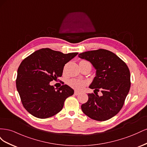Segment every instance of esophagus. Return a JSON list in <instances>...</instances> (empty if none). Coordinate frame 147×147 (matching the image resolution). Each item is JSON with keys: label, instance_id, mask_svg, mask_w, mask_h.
Here are the masks:
<instances>
[{"label": "esophagus", "instance_id": "obj_1", "mask_svg": "<svg viewBox=\"0 0 147 147\" xmlns=\"http://www.w3.org/2000/svg\"><path fill=\"white\" fill-rule=\"evenodd\" d=\"M74 94H75V95L77 96V95H79L80 94V92L79 91H74Z\"/></svg>", "mask_w": 147, "mask_h": 147}]
</instances>
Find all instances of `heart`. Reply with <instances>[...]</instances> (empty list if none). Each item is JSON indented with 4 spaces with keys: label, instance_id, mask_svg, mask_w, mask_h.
<instances>
[{
    "label": "heart",
    "instance_id": "b5f03b06",
    "mask_svg": "<svg viewBox=\"0 0 147 147\" xmlns=\"http://www.w3.org/2000/svg\"><path fill=\"white\" fill-rule=\"evenodd\" d=\"M80 63H88V62L86 61H81ZM68 84L70 86L75 89V90H80L86 86V82L83 80H81L71 79L68 82Z\"/></svg>",
    "mask_w": 147,
    "mask_h": 147
}]
</instances>
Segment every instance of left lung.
<instances>
[{
    "instance_id": "8db88e82",
    "label": "left lung",
    "mask_w": 147,
    "mask_h": 147,
    "mask_svg": "<svg viewBox=\"0 0 147 147\" xmlns=\"http://www.w3.org/2000/svg\"><path fill=\"white\" fill-rule=\"evenodd\" d=\"M78 56L90 61L96 69V76L90 86L95 94L88 93V100L81 107L83 112L96 121L108 120L121 110L129 91V69L118 56L104 49L84 52ZM99 90L101 96L96 92Z\"/></svg>"
}]
</instances>
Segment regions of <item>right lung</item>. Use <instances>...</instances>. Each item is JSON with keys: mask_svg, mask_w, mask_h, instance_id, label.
<instances>
[{"mask_svg": "<svg viewBox=\"0 0 147 147\" xmlns=\"http://www.w3.org/2000/svg\"><path fill=\"white\" fill-rule=\"evenodd\" d=\"M78 54H64L42 48L21 62L18 69L16 88L23 107L29 113L45 119L63 109L65 100L72 96L74 91L67 84L55 90L50 82L61 77L65 64Z\"/></svg>", "mask_w": 147, "mask_h": 147, "instance_id": "obj_1", "label": "right lung"}]
</instances>
